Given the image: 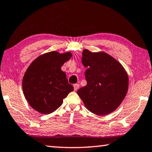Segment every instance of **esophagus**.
<instances>
[{
	"instance_id": "esophagus-1",
	"label": "esophagus",
	"mask_w": 152,
	"mask_h": 152,
	"mask_svg": "<svg viewBox=\"0 0 152 152\" xmlns=\"http://www.w3.org/2000/svg\"><path fill=\"white\" fill-rule=\"evenodd\" d=\"M80 87V85H78V84H75V85H74V91H77L78 89Z\"/></svg>"
}]
</instances>
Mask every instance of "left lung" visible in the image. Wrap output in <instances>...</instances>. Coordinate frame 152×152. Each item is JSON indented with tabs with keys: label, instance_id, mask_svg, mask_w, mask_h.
<instances>
[{
	"label": "left lung",
	"instance_id": "obj_1",
	"mask_svg": "<svg viewBox=\"0 0 152 152\" xmlns=\"http://www.w3.org/2000/svg\"><path fill=\"white\" fill-rule=\"evenodd\" d=\"M82 63L86 69L87 84L77 93L86 109L93 114L105 115L121 104L128 91L129 76L123 66L106 53L83 52Z\"/></svg>",
	"mask_w": 152,
	"mask_h": 152
}]
</instances>
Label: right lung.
Here are the masks:
<instances>
[{
  "label": "right lung",
  "mask_w": 152,
  "mask_h": 152,
  "mask_svg": "<svg viewBox=\"0 0 152 152\" xmlns=\"http://www.w3.org/2000/svg\"><path fill=\"white\" fill-rule=\"evenodd\" d=\"M72 56L71 52L47 53L33 61L25 72L22 80L24 96L30 106L40 114L53 112L74 91L61 69Z\"/></svg>",
  "instance_id": "obj_1"
}]
</instances>
